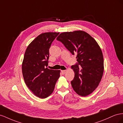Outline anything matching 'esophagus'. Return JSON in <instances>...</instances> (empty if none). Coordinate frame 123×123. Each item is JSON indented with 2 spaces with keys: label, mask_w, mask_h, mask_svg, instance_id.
<instances>
[{
  "label": "esophagus",
  "mask_w": 123,
  "mask_h": 123,
  "mask_svg": "<svg viewBox=\"0 0 123 123\" xmlns=\"http://www.w3.org/2000/svg\"><path fill=\"white\" fill-rule=\"evenodd\" d=\"M61 72L63 74H65V73L66 72V70H63V71H61Z\"/></svg>",
  "instance_id": "34e87169"
}]
</instances>
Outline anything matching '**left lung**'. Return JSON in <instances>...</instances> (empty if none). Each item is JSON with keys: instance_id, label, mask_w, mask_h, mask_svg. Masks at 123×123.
Returning <instances> with one entry per match:
<instances>
[{"instance_id": "1", "label": "left lung", "mask_w": 123, "mask_h": 123, "mask_svg": "<svg viewBox=\"0 0 123 123\" xmlns=\"http://www.w3.org/2000/svg\"><path fill=\"white\" fill-rule=\"evenodd\" d=\"M57 40L73 55H77V62L72 66L75 72L71 81L74 90L82 96L92 93L98 86L104 73L103 55L98 44L83 31L63 32Z\"/></svg>"}]
</instances>
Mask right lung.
I'll return each mask as SVG.
<instances>
[{
	"label": "right lung",
	"instance_id": "obj_1",
	"mask_svg": "<svg viewBox=\"0 0 123 123\" xmlns=\"http://www.w3.org/2000/svg\"><path fill=\"white\" fill-rule=\"evenodd\" d=\"M59 32H46L37 36L27 47L22 64L26 85L35 95L45 98L53 92L60 77L59 70L48 69L49 49Z\"/></svg>",
	"mask_w": 123,
	"mask_h": 123
}]
</instances>
